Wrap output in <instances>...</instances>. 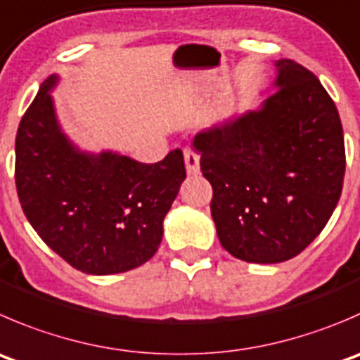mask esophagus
Returning a JSON list of instances; mask_svg holds the SVG:
<instances>
[{"mask_svg": "<svg viewBox=\"0 0 360 360\" xmlns=\"http://www.w3.org/2000/svg\"><path fill=\"white\" fill-rule=\"evenodd\" d=\"M184 163H186V172L195 176L200 170V156L193 149H184Z\"/></svg>", "mask_w": 360, "mask_h": 360, "instance_id": "34e87169", "label": "esophagus"}]
</instances>
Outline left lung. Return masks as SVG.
Wrapping results in <instances>:
<instances>
[{
	"mask_svg": "<svg viewBox=\"0 0 360 360\" xmlns=\"http://www.w3.org/2000/svg\"><path fill=\"white\" fill-rule=\"evenodd\" d=\"M274 66V93L260 109L193 139L219 243L253 264L290 260L311 244L336 209L347 165L340 114L315 73L292 59Z\"/></svg>",
	"mask_w": 360,
	"mask_h": 360,
	"instance_id": "8db88e82",
	"label": "left lung"
}]
</instances>
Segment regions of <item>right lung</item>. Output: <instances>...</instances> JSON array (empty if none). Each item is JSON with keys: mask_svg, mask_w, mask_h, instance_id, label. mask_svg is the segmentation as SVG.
Returning <instances> with one entry per match:
<instances>
[{"mask_svg": "<svg viewBox=\"0 0 360 360\" xmlns=\"http://www.w3.org/2000/svg\"><path fill=\"white\" fill-rule=\"evenodd\" d=\"M56 82L51 75L41 84L17 130L20 205L41 240L77 271L127 273L158 251L163 218L186 179L183 151L151 165L80 151L56 120Z\"/></svg>", "mask_w": 360, "mask_h": 360, "instance_id": "1", "label": "right lung"}]
</instances>
